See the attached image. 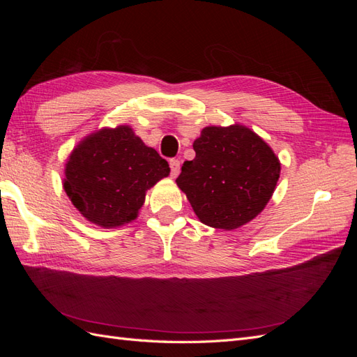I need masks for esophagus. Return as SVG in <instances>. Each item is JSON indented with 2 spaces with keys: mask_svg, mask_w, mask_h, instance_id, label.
Listing matches in <instances>:
<instances>
[{
  "mask_svg": "<svg viewBox=\"0 0 357 357\" xmlns=\"http://www.w3.org/2000/svg\"><path fill=\"white\" fill-rule=\"evenodd\" d=\"M169 168H171V177H177L180 174V160L178 159H171L169 160Z\"/></svg>",
  "mask_w": 357,
  "mask_h": 357,
  "instance_id": "obj_1",
  "label": "esophagus"
}]
</instances>
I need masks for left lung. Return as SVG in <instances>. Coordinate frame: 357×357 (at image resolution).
Instances as JSON below:
<instances>
[{"instance_id":"8db88e82","label":"left lung","mask_w":357,"mask_h":357,"mask_svg":"<svg viewBox=\"0 0 357 357\" xmlns=\"http://www.w3.org/2000/svg\"><path fill=\"white\" fill-rule=\"evenodd\" d=\"M177 186L198 219L218 229H236L255 219L271 198L280 162L261 137L240 125L207 126L193 143Z\"/></svg>"}]
</instances>
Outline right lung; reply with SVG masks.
<instances>
[{"label": "right lung", "instance_id": "right-lung-1", "mask_svg": "<svg viewBox=\"0 0 357 357\" xmlns=\"http://www.w3.org/2000/svg\"><path fill=\"white\" fill-rule=\"evenodd\" d=\"M169 174V165L129 126L84 138L66 167L68 198L86 219L116 228L137 218L146 190Z\"/></svg>", "mask_w": 357, "mask_h": 357}]
</instances>
